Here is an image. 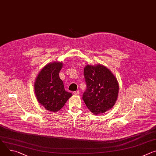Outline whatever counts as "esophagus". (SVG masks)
Masks as SVG:
<instances>
[{
    "mask_svg": "<svg viewBox=\"0 0 156 156\" xmlns=\"http://www.w3.org/2000/svg\"><path fill=\"white\" fill-rule=\"evenodd\" d=\"M73 93H74V94H75V95H78V94H80V92H79L78 91H74Z\"/></svg>",
    "mask_w": 156,
    "mask_h": 156,
    "instance_id": "34e87169",
    "label": "esophagus"
}]
</instances>
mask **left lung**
Returning <instances> with one entry per match:
<instances>
[{
  "instance_id": "obj_1",
  "label": "left lung",
  "mask_w": 156,
  "mask_h": 156,
  "mask_svg": "<svg viewBox=\"0 0 156 156\" xmlns=\"http://www.w3.org/2000/svg\"><path fill=\"white\" fill-rule=\"evenodd\" d=\"M87 90L83 100L94 115H101L111 109L118 98L119 84L115 76L106 67L98 65L84 68Z\"/></svg>"
}]
</instances>
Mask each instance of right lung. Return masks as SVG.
Wrapping results in <instances>:
<instances>
[{"label": "right lung", "mask_w": 156, "mask_h": 156, "mask_svg": "<svg viewBox=\"0 0 156 156\" xmlns=\"http://www.w3.org/2000/svg\"><path fill=\"white\" fill-rule=\"evenodd\" d=\"M62 63H50L42 69L35 83V93L38 102L51 112H56L63 107L72 96L65 90L63 82L59 73Z\"/></svg>", "instance_id": "add662e5"}]
</instances>
